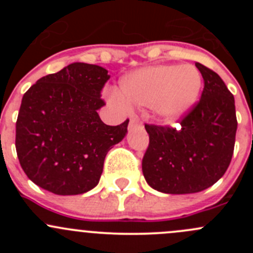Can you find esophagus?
I'll return each mask as SVG.
<instances>
[{"label":"esophagus","instance_id":"34e87169","mask_svg":"<svg viewBox=\"0 0 253 253\" xmlns=\"http://www.w3.org/2000/svg\"><path fill=\"white\" fill-rule=\"evenodd\" d=\"M136 126H141V121L137 116H133L131 120H129V128H133Z\"/></svg>","mask_w":253,"mask_h":253}]
</instances>
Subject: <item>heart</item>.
Masks as SVG:
<instances>
[{
	"label": "heart",
	"mask_w": 253,
	"mask_h": 253,
	"mask_svg": "<svg viewBox=\"0 0 253 253\" xmlns=\"http://www.w3.org/2000/svg\"><path fill=\"white\" fill-rule=\"evenodd\" d=\"M202 77L195 66L158 65L139 68L120 81V96L126 103L150 106L160 120L182 117L200 95ZM114 100H120L115 93Z\"/></svg>",
	"instance_id": "obj_1"
}]
</instances>
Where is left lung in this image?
Segmentation results:
<instances>
[{
    "label": "left lung",
    "instance_id": "left-lung-1",
    "mask_svg": "<svg viewBox=\"0 0 253 253\" xmlns=\"http://www.w3.org/2000/svg\"><path fill=\"white\" fill-rule=\"evenodd\" d=\"M205 82L200 101L181 127L147 125L149 145L142 170L150 187L170 195L196 193L225 174L235 145L234 95L214 71L196 62Z\"/></svg>",
    "mask_w": 253,
    "mask_h": 253
}]
</instances>
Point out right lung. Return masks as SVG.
I'll use <instances>...</instances> for the list:
<instances>
[{
  "label": "right lung",
  "mask_w": 253,
  "mask_h": 253,
  "mask_svg": "<svg viewBox=\"0 0 253 253\" xmlns=\"http://www.w3.org/2000/svg\"><path fill=\"white\" fill-rule=\"evenodd\" d=\"M109 78L100 66L75 62L25 91L16 149L35 185L61 196L81 195L98 185L106 154L126 136L129 121L108 126L99 117Z\"/></svg>",
  "instance_id": "obj_1"
}]
</instances>
